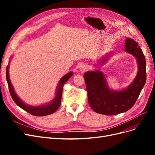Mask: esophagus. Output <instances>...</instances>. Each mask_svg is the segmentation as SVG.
<instances>
[{"mask_svg":"<svg viewBox=\"0 0 155 155\" xmlns=\"http://www.w3.org/2000/svg\"><path fill=\"white\" fill-rule=\"evenodd\" d=\"M87 69H88V66L87 64H82L81 66H80V68H79V70H80V72H85Z\"/></svg>","mask_w":155,"mask_h":155,"instance_id":"1","label":"esophagus"}]
</instances>
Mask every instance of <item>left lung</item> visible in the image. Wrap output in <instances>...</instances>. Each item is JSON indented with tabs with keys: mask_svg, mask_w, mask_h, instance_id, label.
<instances>
[{
	"mask_svg": "<svg viewBox=\"0 0 155 155\" xmlns=\"http://www.w3.org/2000/svg\"><path fill=\"white\" fill-rule=\"evenodd\" d=\"M125 51L137 60L138 72L133 83L121 91L110 90L105 76L101 71H88L84 74L88 94V101L92 109L101 114L116 115L129 110L137 101L146 81V62L138 44L130 38L125 41ZM108 57L101 59L105 63Z\"/></svg>",
	"mask_w": 155,
	"mask_h": 155,
	"instance_id": "8db88e82",
	"label": "left lung"
}]
</instances>
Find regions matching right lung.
I'll return each mask as SVG.
<instances>
[{
	"label": "right lung",
	"mask_w": 155,
	"mask_h": 155,
	"mask_svg": "<svg viewBox=\"0 0 155 155\" xmlns=\"http://www.w3.org/2000/svg\"><path fill=\"white\" fill-rule=\"evenodd\" d=\"M72 75L73 72H70L67 74L66 75H64V76L60 79V81L58 83V85L57 87V91H56L55 96L54 97V99L50 103L44 105L33 107L25 104V103L22 100H21L20 98L17 96L11 83L10 77H9V65H8L6 68V79L9 87V91H10L13 100L18 107H20L21 109L28 112L30 114L36 116H43L53 114L54 112H55L58 109V108L61 105V102L62 91L64 84L68 80L70 77L72 76Z\"/></svg>",
	"instance_id": "right-lung-1"
}]
</instances>
